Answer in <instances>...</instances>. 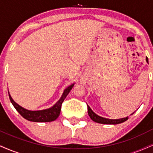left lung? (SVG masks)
Masks as SVG:
<instances>
[{
  "label": "left lung",
  "instance_id": "1",
  "mask_svg": "<svg viewBox=\"0 0 153 153\" xmlns=\"http://www.w3.org/2000/svg\"><path fill=\"white\" fill-rule=\"evenodd\" d=\"M147 62L148 63V58H146ZM88 115L90 117V118L92 119L93 121L95 122L99 123V124H121V123L124 122L125 121H127L129 117H124V118H121V119H107L104 118V117H100V116L97 115L96 113H94V111H93L90 108V106H88ZM134 112H133L132 114H131V115H132Z\"/></svg>",
  "mask_w": 153,
  "mask_h": 153
}]
</instances>
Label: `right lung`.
<instances>
[{
	"instance_id": "right-lung-1",
	"label": "right lung",
	"mask_w": 153,
	"mask_h": 153,
	"mask_svg": "<svg viewBox=\"0 0 153 153\" xmlns=\"http://www.w3.org/2000/svg\"><path fill=\"white\" fill-rule=\"evenodd\" d=\"M74 85L75 83L71 84V85H69L65 89L60 99L56 102L55 104H54L50 108L43 110L31 111L26 109L24 107L21 106L20 105H19L18 103H16L13 101L9 92H8V95H9L10 102L13 104V106H14L17 111L26 120L34 122H50L57 119V117H59V114H60L61 106H62L63 101L65 99L66 96H68V94H69L71 89L74 86Z\"/></svg>"
}]
</instances>
